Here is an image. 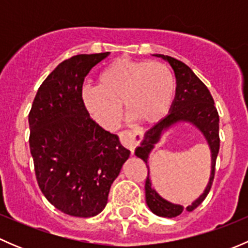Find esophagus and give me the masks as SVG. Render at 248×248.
Listing matches in <instances>:
<instances>
[{"instance_id": "obj_1", "label": "esophagus", "mask_w": 248, "mask_h": 248, "mask_svg": "<svg viewBox=\"0 0 248 248\" xmlns=\"http://www.w3.org/2000/svg\"><path fill=\"white\" fill-rule=\"evenodd\" d=\"M119 136L122 145L126 146L131 151V154L133 155L134 150H136V147L138 146L140 140H141V133L134 129V131H122Z\"/></svg>"}]
</instances>
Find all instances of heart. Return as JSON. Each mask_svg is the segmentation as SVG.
<instances>
[{
	"mask_svg": "<svg viewBox=\"0 0 248 248\" xmlns=\"http://www.w3.org/2000/svg\"><path fill=\"white\" fill-rule=\"evenodd\" d=\"M174 93V76L166 64L117 59L98 74L97 87L82 89L81 99L94 121L111 127L120 104L140 124L158 122L168 114Z\"/></svg>",
	"mask_w": 248,
	"mask_h": 248,
	"instance_id": "b5f03b06",
	"label": "heart"
}]
</instances>
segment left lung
Instances as JSON below:
<instances>
[{
    "instance_id": "obj_1",
    "label": "left lung",
    "mask_w": 248,
    "mask_h": 248,
    "mask_svg": "<svg viewBox=\"0 0 248 248\" xmlns=\"http://www.w3.org/2000/svg\"><path fill=\"white\" fill-rule=\"evenodd\" d=\"M155 56L162 57L168 61L174 71L175 78H176L175 98L169 109V114L145 133L144 139L136 149V156L141 158L149 169L147 161L155 145L161 140L164 132L177 124H189L196 127L204 136L211 151V171H210L209 182L204 192L187 207H184L180 204H174L159 196L156 189L152 187L150 175H147L146 182H145V198H146L147 206L157 216L172 218L181 215L184 210L189 212L193 211L202 204L210 192L212 181H214L215 166H216V158L219 150V117L210 91L187 64L167 55L156 54Z\"/></svg>"
}]
</instances>
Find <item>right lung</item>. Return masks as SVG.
Masks as SVG:
<instances>
[{"label": "right lung", "instance_id": "add662e5", "mask_svg": "<svg viewBox=\"0 0 248 248\" xmlns=\"http://www.w3.org/2000/svg\"><path fill=\"white\" fill-rule=\"evenodd\" d=\"M108 55L81 54L61 62L39 86L29 114L38 186L69 216L93 217L103 211L110 187L131 154L82 104L85 77Z\"/></svg>", "mask_w": 248, "mask_h": 248}]
</instances>
